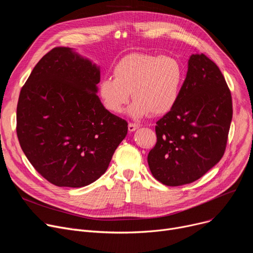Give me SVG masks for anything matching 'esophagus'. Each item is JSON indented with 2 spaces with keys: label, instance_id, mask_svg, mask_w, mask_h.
<instances>
[{
  "label": "esophagus",
  "instance_id": "1",
  "mask_svg": "<svg viewBox=\"0 0 253 253\" xmlns=\"http://www.w3.org/2000/svg\"><path fill=\"white\" fill-rule=\"evenodd\" d=\"M137 128H139V124H136V123H129L128 124V130L130 132L135 131Z\"/></svg>",
  "mask_w": 253,
  "mask_h": 253
}]
</instances>
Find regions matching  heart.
<instances>
[{"label":"heart","instance_id":"b5f03b06","mask_svg":"<svg viewBox=\"0 0 253 253\" xmlns=\"http://www.w3.org/2000/svg\"><path fill=\"white\" fill-rule=\"evenodd\" d=\"M114 78H103L98 95L104 108L121 114L131 97L129 114L134 118L160 116L176 104L182 85L183 69L174 57L132 53L124 56L113 70Z\"/></svg>","mask_w":253,"mask_h":253}]
</instances>
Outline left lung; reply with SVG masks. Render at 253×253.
Returning <instances> with one entry per match:
<instances>
[{"label":"left lung","mask_w":253,"mask_h":253,"mask_svg":"<svg viewBox=\"0 0 253 253\" xmlns=\"http://www.w3.org/2000/svg\"><path fill=\"white\" fill-rule=\"evenodd\" d=\"M233 117L231 91L218 66L192 54L174 108L156 123L148 155L153 176L169 187L191 183L219 162Z\"/></svg>","instance_id":"left-lung-1"}]
</instances>
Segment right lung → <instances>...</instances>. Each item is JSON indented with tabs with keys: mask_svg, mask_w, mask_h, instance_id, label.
<instances>
[{
	"mask_svg": "<svg viewBox=\"0 0 253 253\" xmlns=\"http://www.w3.org/2000/svg\"><path fill=\"white\" fill-rule=\"evenodd\" d=\"M100 71L71 48L55 47L20 90L16 132L34 168L57 187L81 188L108 169L128 124L97 96Z\"/></svg>",
	"mask_w": 253,
	"mask_h": 253,
	"instance_id": "right-lung-1",
	"label": "right lung"
}]
</instances>
